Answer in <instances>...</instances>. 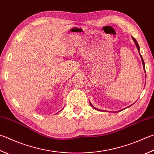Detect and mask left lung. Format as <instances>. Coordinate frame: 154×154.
I'll list each match as a JSON object with an SVG mask.
<instances>
[{
    "instance_id": "obj_1",
    "label": "left lung",
    "mask_w": 154,
    "mask_h": 154,
    "mask_svg": "<svg viewBox=\"0 0 154 154\" xmlns=\"http://www.w3.org/2000/svg\"><path fill=\"white\" fill-rule=\"evenodd\" d=\"M133 41L135 42V44H136V46H137V49H138V51H139V54H140V51H139V44H138V43H137V40H135V38H134L133 37ZM140 56H141V60H142V63H143V69H144V70H145V63H144V61H143V58H142V56L140 54ZM90 103V102H89ZM90 105L92 106V107H93L94 109H96V110H100L101 111V110H100V109H97V108H94L93 106H92V104H91L90 103Z\"/></svg>"
}]
</instances>
